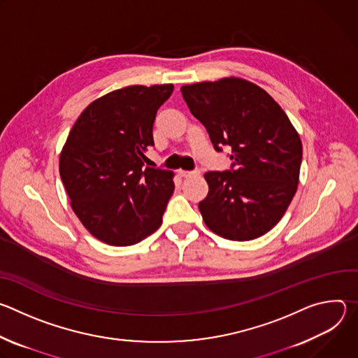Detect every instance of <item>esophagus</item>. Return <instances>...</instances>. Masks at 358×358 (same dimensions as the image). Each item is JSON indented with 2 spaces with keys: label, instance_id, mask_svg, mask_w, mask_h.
I'll return each mask as SVG.
<instances>
[{
  "label": "esophagus",
  "instance_id": "obj_1",
  "mask_svg": "<svg viewBox=\"0 0 358 358\" xmlns=\"http://www.w3.org/2000/svg\"><path fill=\"white\" fill-rule=\"evenodd\" d=\"M178 174L184 178H191V177H198L199 176V171L195 170V171H184V170H180Z\"/></svg>",
  "mask_w": 358,
  "mask_h": 358
}]
</instances>
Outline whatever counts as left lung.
Here are the masks:
<instances>
[{
	"mask_svg": "<svg viewBox=\"0 0 358 358\" xmlns=\"http://www.w3.org/2000/svg\"><path fill=\"white\" fill-rule=\"evenodd\" d=\"M181 93L214 148H232V170L203 174L208 195L198 203L203 222L231 241L265 235L297 189L303 155L299 133L273 97L249 80L199 82L182 86Z\"/></svg>",
	"mask_w": 358,
	"mask_h": 358,
	"instance_id": "1",
	"label": "left lung"
}]
</instances>
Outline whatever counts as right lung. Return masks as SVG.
Here are the masks:
<instances>
[{
	"mask_svg": "<svg viewBox=\"0 0 358 358\" xmlns=\"http://www.w3.org/2000/svg\"><path fill=\"white\" fill-rule=\"evenodd\" d=\"M174 86L113 90L75 122L59 156V174L83 227L113 246L134 245L163 222L174 192V173L145 167L155 145L152 123Z\"/></svg>",
	"mask_w": 358,
	"mask_h": 358,
	"instance_id": "1",
	"label": "right lung"
}]
</instances>
